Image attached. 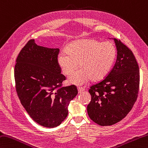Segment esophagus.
I'll use <instances>...</instances> for the list:
<instances>
[{
	"mask_svg": "<svg viewBox=\"0 0 148 148\" xmlns=\"http://www.w3.org/2000/svg\"><path fill=\"white\" fill-rule=\"evenodd\" d=\"M77 90H78V92L79 93H82L83 91H85V88L83 87H77Z\"/></svg>",
	"mask_w": 148,
	"mask_h": 148,
	"instance_id": "34e87169",
	"label": "esophagus"
}]
</instances>
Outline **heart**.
<instances>
[{"instance_id":"heart-1","label":"heart","mask_w":148,"mask_h":148,"mask_svg":"<svg viewBox=\"0 0 148 148\" xmlns=\"http://www.w3.org/2000/svg\"><path fill=\"white\" fill-rule=\"evenodd\" d=\"M116 57L117 49L113 43L83 39L69 43L66 53H61L57 61L65 75L72 74L79 66L80 70L69 77V82L80 85L90 79L92 82L103 79L109 73Z\"/></svg>"}]
</instances>
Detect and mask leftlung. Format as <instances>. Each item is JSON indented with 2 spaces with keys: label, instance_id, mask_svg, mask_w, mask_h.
<instances>
[{
  "label": "left lung",
  "instance_id": "1",
  "mask_svg": "<svg viewBox=\"0 0 148 148\" xmlns=\"http://www.w3.org/2000/svg\"><path fill=\"white\" fill-rule=\"evenodd\" d=\"M117 60L108 75L88 90L92 99L87 106L89 117L100 126H111L125 117L137 101L140 73L132 51L114 38Z\"/></svg>",
  "mask_w": 148,
  "mask_h": 148
}]
</instances>
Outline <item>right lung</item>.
Returning <instances> with one entry per match:
<instances>
[{
    "instance_id": "right-lung-1",
    "label": "right lung",
    "mask_w": 148,
    "mask_h": 148,
    "mask_svg": "<svg viewBox=\"0 0 148 148\" xmlns=\"http://www.w3.org/2000/svg\"><path fill=\"white\" fill-rule=\"evenodd\" d=\"M59 52L31 39L20 51L14 66L20 103L32 119L47 128L56 127L65 119L70 101L77 94L76 86L62 87L66 77L58 64Z\"/></svg>"
}]
</instances>
